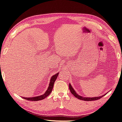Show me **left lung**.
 I'll use <instances>...</instances> for the list:
<instances>
[{
  "label": "left lung",
  "mask_w": 122,
  "mask_h": 122,
  "mask_svg": "<svg viewBox=\"0 0 122 122\" xmlns=\"http://www.w3.org/2000/svg\"><path fill=\"white\" fill-rule=\"evenodd\" d=\"M69 88L70 91L71 92V93L74 95L76 98H78L81 100H83V101H95V100H98L99 99H100V98H101L102 97H104V96H105L106 94H107V93H106V94L104 95H102V96L100 97H92V98H86V97H83L81 96H79V95H78L77 93L75 91V90L73 89V88L72 87V86L71 85V84H69Z\"/></svg>",
  "instance_id": "obj_1"
}]
</instances>
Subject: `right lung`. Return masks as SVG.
Returning <instances> with one entry per match:
<instances>
[{"instance_id":"right-lung-1","label":"right lung","mask_w":122,"mask_h":122,"mask_svg":"<svg viewBox=\"0 0 122 122\" xmlns=\"http://www.w3.org/2000/svg\"><path fill=\"white\" fill-rule=\"evenodd\" d=\"M58 75H59V72H58L56 74H55V75L53 76L51 78L50 84H49V86H48V87L46 91V92H45L43 95H41L40 96L31 97V98H24V97H23V98L25 99V100H29V101H37L43 100L46 98L47 96L50 95V94L51 93L52 90H53V86L54 85V83L56 81V80L57 78L58 77Z\"/></svg>"}]
</instances>
